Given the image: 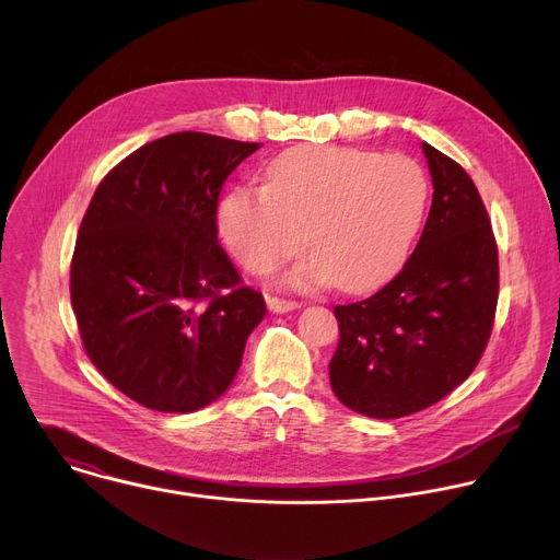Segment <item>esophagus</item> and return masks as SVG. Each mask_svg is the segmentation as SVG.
Masks as SVG:
<instances>
[{
  "label": "esophagus",
  "instance_id": "obj_1",
  "mask_svg": "<svg viewBox=\"0 0 560 560\" xmlns=\"http://www.w3.org/2000/svg\"><path fill=\"white\" fill-rule=\"evenodd\" d=\"M268 307L272 312H290L299 307V301H290V299H279V296H268Z\"/></svg>",
  "mask_w": 560,
  "mask_h": 560
}]
</instances>
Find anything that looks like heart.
<instances>
[{
  "label": "heart",
  "mask_w": 560,
  "mask_h": 560,
  "mask_svg": "<svg viewBox=\"0 0 560 560\" xmlns=\"http://www.w3.org/2000/svg\"><path fill=\"white\" fill-rule=\"evenodd\" d=\"M428 199V175L412 156L294 145L268 164L264 188L221 197L217 228L253 275L277 270L310 242L316 253L294 268V285L337 281L346 292H370L408 259Z\"/></svg>",
  "instance_id": "b5f03b06"
}]
</instances>
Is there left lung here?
Masks as SVG:
<instances>
[{
	"instance_id": "left-lung-1",
	"label": "left lung",
	"mask_w": 560,
	"mask_h": 560,
	"mask_svg": "<svg viewBox=\"0 0 560 560\" xmlns=\"http://www.w3.org/2000/svg\"><path fill=\"white\" fill-rule=\"evenodd\" d=\"M432 208L404 270L372 296L337 305L330 385L372 419L421 412L481 361L499 301V248L469 175L423 141Z\"/></svg>"
}]
</instances>
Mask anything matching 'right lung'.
Masks as SVG:
<instances>
[{
	"mask_svg": "<svg viewBox=\"0 0 560 560\" xmlns=\"http://www.w3.org/2000/svg\"><path fill=\"white\" fill-rule=\"evenodd\" d=\"M261 143L206 132L154 139L97 186L79 225L70 303L95 368L156 412L206 408L266 316L217 242L219 195Z\"/></svg>",
	"mask_w": 560,
	"mask_h": 560,
	"instance_id": "1",
	"label": "right lung"
}]
</instances>
